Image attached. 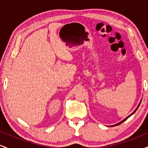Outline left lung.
<instances>
[{"label":"left lung","instance_id":"8db88e82","mask_svg":"<svg viewBox=\"0 0 148 148\" xmlns=\"http://www.w3.org/2000/svg\"><path fill=\"white\" fill-rule=\"evenodd\" d=\"M140 103H141V101H140V103H139L138 106H137V108H136V110H135V111H134L133 112V113H132V114H131V115H129V116H128V117H127V118H125V119H124V120H122V121H121V122H120V123H118V124H116V125H112V127H114V126H116V125H120V124H121V123H123V122H125V120H127V119H128L129 118H130V117L131 116V115H133V114H134V113H135V112H136V110H137V109H138V107H139V106H140Z\"/></svg>","mask_w":148,"mask_h":148}]
</instances>
